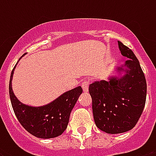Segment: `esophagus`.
<instances>
[{"instance_id":"esophagus-1","label":"esophagus","mask_w":156,"mask_h":156,"mask_svg":"<svg viewBox=\"0 0 156 156\" xmlns=\"http://www.w3.org/2000/svg\"><path fill=\"white\" fill-rule=\"evenodd\" d=\"M82 87L84 92H87L88 87H89V81H84L82 83Z\"/></svg>"}]
</instances>
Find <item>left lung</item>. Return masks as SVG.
<instances>
[{"label": "left lung", "mask_w": 156, "mask_h": 156, "mask_svg": "<svg viewBox=\"0 0 156 156\" xmlns=\"http://www.w3.org/2000/svg\"><path fill=\"white\" fill-rule=\"evenodd\" d=\"M119 49L129 60L117 67L118 76L89 86L95 123L105 133L116 134L130 130L143 113L147 97V82L133 51L120 41Z\"/></svg>", "instance_id": "8db88e82"}]
</instances>
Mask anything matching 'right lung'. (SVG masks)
Wrapping results in <instances>:
<instances>
[{
	"label": "right lung",
	"instance_id": "1",
	"mask_svg": "<svg viewBox=\"0 0 156 156\" xmlns=\"http://www.w3.org/2000/svg\"><path fill=\"white\" fill-rule=\"evenodd\" d=\"M16 66L11 73L9 90L11 104L18 121L26 130L37 138L46 139L62 134L67 128L71 111L83 93L82 87H78L66 91L44 106L26 105L17 99L12 89V79Z\"/></svg>",
	"mask_w": 156,
	"mask_h": 156
}]
</instances>
